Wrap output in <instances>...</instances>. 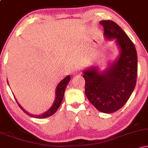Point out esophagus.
<instances>
[{
    "label": "esophagus",
    "mask_w": 148,
    "mask_h": 148,
    "mask_svg": "<svg viewBox=\"0 0 148 148\" xmlns=\"http://www.w3.org/2000/svg\"><path fill=\"white\" fill-rule=\"evenodd\" d=\"M81 67H76L74 68V74H79V72H81Z\"/></svg>",
    "instance_id": "esophagus-1"
}]
</instances>
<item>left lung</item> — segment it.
<instances>
[{
	"label": "left lung",
	"mask_w": 148,
	"mask_h": 148,
	"mask_svg": "<svg viewBox=\"0 0 148 148\" xmlns=\"http://www.w3.org/2000/svg\"><path fill=\"white\" fill-rule=\"evenodd\" d=\"M106 38L116 39L120 53L118 60L103 73L95 68L84 72L85 92L98 111L111 113L128 101L136 84L138 60L136 49L125 32L114 21L99 22Z\"/></svg>",
	"instance_id": "obj_1"
}]
</instances>
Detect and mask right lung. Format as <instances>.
<instances>
[{"instance_id": "right-lung-1", "label": "right lung", "mask_w": 148, "mask_h": 148, "mask_svg": "<svg viewBox=\"0 0 148 148\" xmlns=\"http://www.w3.org/2000/svg\"><path fill=\"white\" fill-rule=\"evenodd\" d=\"M69 81H70V76H67V77L64 78L63 80H62V81L59 83V84L58 85V86L56 88V99H55V101H54L53 104V106L51 107L50 109H49L47 112H45V113H43V114H42V115H35L30 114V113H28L27 111H25V110L23 109V108H22V107L20 106L19 104H18V103L17 102V101H16H16L17 102L18 106L20 107V108H21L22 111L24 112V113H26L28 115H29V116L33 117V118H48V117L51 116V115H53L54 113L56 112L58 108H59V106H60L61 102H62V99H63L64 90H65L66 86H67V85L68 84Z\"/></svg>"}]
</instances>
